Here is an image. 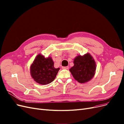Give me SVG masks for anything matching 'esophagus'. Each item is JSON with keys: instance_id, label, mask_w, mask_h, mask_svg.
Masks as SVG:
<instances>
[{"instance_id": "1", "label": "esophagus", "mask_w": 124, "mask_h": 124, "mask_svg": "<svg viewBox=\"0 0 124 124\" xmlns=\"http://www.w3.org/2000/svg\"><path fill=\"white\" fill-rule=\"evenodd\" d=\"M62 68L63 69H69V67L68 66H63Z\"/></svg>"}]
</instances>
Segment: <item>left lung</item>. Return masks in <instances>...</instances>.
I'll use <instances>...</instances> for the list:
<instances>
[{"instance_id":"obj_1","label":"left lung","mask_w":124,"mask_h":124,"mask_svg":"<svg viewBox=\"0 0 124 124\" xmlns=\"http://www.w3.org/2000/svg\"><path fill=\"white\" fill-rule=\"evenodd\" d=\"M74 66L70 71L75 80L80 83H85L93 78L96 70L95 62L89 54L78 56L74 59Z\"/></svg>"}]
</instances>
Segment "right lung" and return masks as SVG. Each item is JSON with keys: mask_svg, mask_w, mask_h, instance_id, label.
I'll return each mask as SVG.
<instances>
[{"mask_svg": "<svg viewBox=\"0 0 124 124\" xmlns=\"http://www.w3.org/2000/svg\"><path fill=\"white\" fill-rule=\"evenodd\" d=\"M60 68H55L51 57L47 58L40 54L35 59L30 67L31 75L36 82L41 85L52 83L55 78Z\"/></svg>", "mask_w": 124, "mask_h": 124, "instance_id": "right-lung-1", "label": "right lung"}]
</instances>
